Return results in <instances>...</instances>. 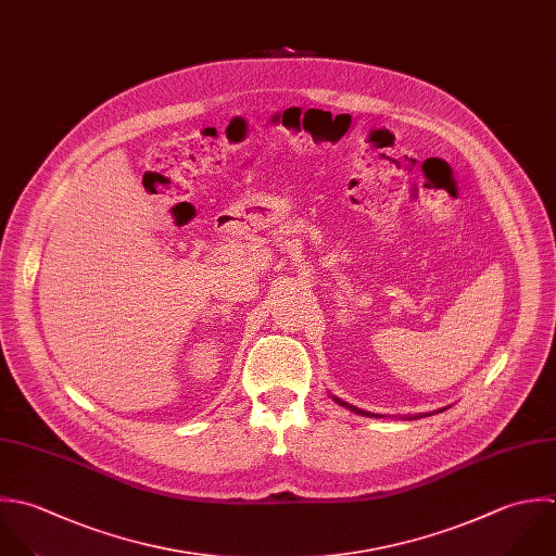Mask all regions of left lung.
Returning <instances> with one entry per match:
<instances>
[{"instance_id":"8db88e82","label":"left lung","mask_w":556,"mask_h":556,"mask_svg":"<svg viewBox=\"0 0 556 556\" xmlns=\"http://www.w3.org/2000/svg\"><path fill=\"white\" fill-rule=\"evenodd\" d=\"M333 401H336L338 405H342V407H346V409H351V412L359 414V416H368V418H383V416H379V414H370V412H364V409H359V407H353V405H349V403H344V401H340V399H336V396H333ZM440 412H444V409H438V412H433V414H440ZM425 416H431V414H418V416H407V418H409V420H416V418H425Z\"/></svg>"}]
</instances>
